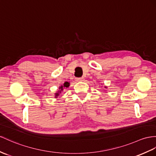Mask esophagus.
Segmentation results:
<instances>
[{
  "mask_svg": "<svg viewBox=\"0 0 156 156\" xmlns=\"http://www.w3.org/2000/svg\"><path fill=\"white\" fill-rule=\"evenodd\" d=\"M84 80V77H79V78H76V81H82Z\"/></svg>",
  "mask_w": 156,
  "mask_h": 156,
  "instance_id": "1",
  "label": "esophagus"
}]
</instances>
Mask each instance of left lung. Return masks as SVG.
Returning a JSON list of instances; mask_svg holds the SVG:
<instances>
[{
	"mask_svg": "<svg viewBox=\"0 0 156 156\" xmlns=\"http://www.w3.org/2000/svg\"><path fill=\"white\" fill-rule=\"evenodd\" d=\"M106 87H105V88H106Z\"/></svg>",
	"mask_w": 156,
	"mask_h": 156,
	"instance_id": "left-lung-1",
	"label": "left lung"
}]
</instances>
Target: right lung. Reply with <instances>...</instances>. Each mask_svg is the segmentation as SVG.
Segmentation results:
<instances>
[{"label":"right lung","mask_w":156,"mask_h":156,"mask_svg":"<svg viewBox=\"0 0 156 156\" xmlns=\"http://www.w3.org/2000/svg\"><path fill=\"white\" fill-rule=\"evenodd\" d=\"M69 82H65L63 83V85H62V86H60L59 87V90L58 91V92L57 93H55V98H58V97L59 95V94L62 93V91H63V88H65V87H66V88H67V87H69Z\"/></svg>","instance_id":"right-lung-1"}]
</instances>
